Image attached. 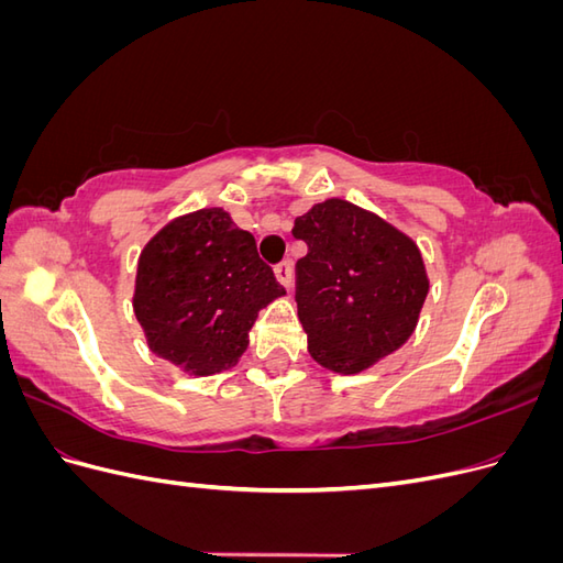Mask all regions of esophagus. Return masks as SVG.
<instances>
[{
	"mask_svg": "<svg viewBox=\"0 0 563 563\" xmlns=\"http://www.w3.org/2000/svg\"><path fill=\"white\" fill-rule=\"evenodd\" d=\"M275 275H277V279H279V284H282V286L291 288V282H294V269H291V263H288V261H282L279 265H275Z\"/></svg>",
	"mask_w": 563,
	"mask_h": 563,
	"instance_id": "1",
	"label": "esophagus"
}]
</instances>
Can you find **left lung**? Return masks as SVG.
Wrapping results in <instances>:
<instances>
[{"label":"left lung","instance_id":"obj_1","mask_svg":"<svg viewBox=\"0 0 563 563\" xmlns=\"http://www.w3.org/2000/svg\"><path fill=\"white\" fill-rule=\"evenodd\" d=\"M308 244L296 263V302L314 360L360 373L413 333L428 296L418 246L406 234L343 199L296 218Z\"/></svg>","mask_w":563,"mask_h":563}]
</instances>
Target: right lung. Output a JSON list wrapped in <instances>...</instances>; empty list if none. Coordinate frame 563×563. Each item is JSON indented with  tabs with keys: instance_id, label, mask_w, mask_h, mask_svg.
<instances>
[{
	"instance_id": "right-lung-1",
	"label": "right lung",
	"mask_w": 563,
	"mask_h": 563,
	"mask_svg": "<svg viewBox=\"0 0 563 563\" xmlns=\"http://www.w3.org/2000/svg\"><path fill=\"white\" fill-rule=\"evenodd\" d=\"M282 294L253 234L223 209H201L145 246L133 310L152 352L195 376H213L240 362L258 312Z\"/></svg>"
}]
</instances>
